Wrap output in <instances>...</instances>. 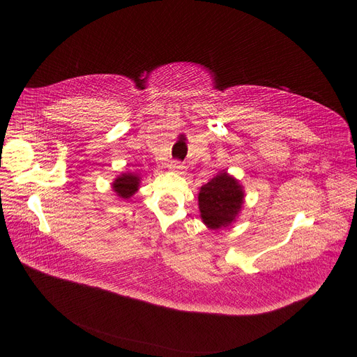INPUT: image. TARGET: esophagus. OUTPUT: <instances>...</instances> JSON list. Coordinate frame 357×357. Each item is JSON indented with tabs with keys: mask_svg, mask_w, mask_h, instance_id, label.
<instances>
[{
	"mask_svg": "<svg viewBox=\"0 0 357 357\" xmlns=\"http://www.w3.org/2000/svg\"><path fill=\"white\" fill-rule=\"evenodd\" d=\"M183 167H185V166L182 165L181 160H172L171 165H169V169H171V171H174V172H178V174H182Z\"/></svg>",
	"mask_w": 357,
	"mask_h": 357,
	"instance_id": "esophagus-1",
	"label": "esophagus"
}]
</instances>
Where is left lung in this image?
I'll list each match as a JSON object with an SVG mask.
<instances>
[{
  "instance_id": "8db88e82",
  "label": "left lung",
  "mask_w": 357,
  "mask_h": 357,
  "mask_svg": "<svg viewBox=\"0 0 357 357\" xmlns=\"http://www.w3.org/2000/svg\"><path fill=\"white\" fill-rule=\"evenodd\" d=\"M243 198L240 183L227 172H221L201 186L198 195L202 221L213 230L227 227L238 214Z\"/></svg>"
}]
</instances>
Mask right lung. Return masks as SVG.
<instances>
[{"mask_svg": "<svg viewBox=\"0 0 357 357\" xmlns=\"http://www.w3.org/2000/svg\"><path fill=\"white\" fill-rule=\"evenodd\" d=\"M139 188V178L133 174H124L119 176L114 183H112V190L117 192L120 198H130Z\"/></svg>", "mask_w": 357, "mask_h": 357, "instance_id": "1", "label": "right lung"}]
</instances>
